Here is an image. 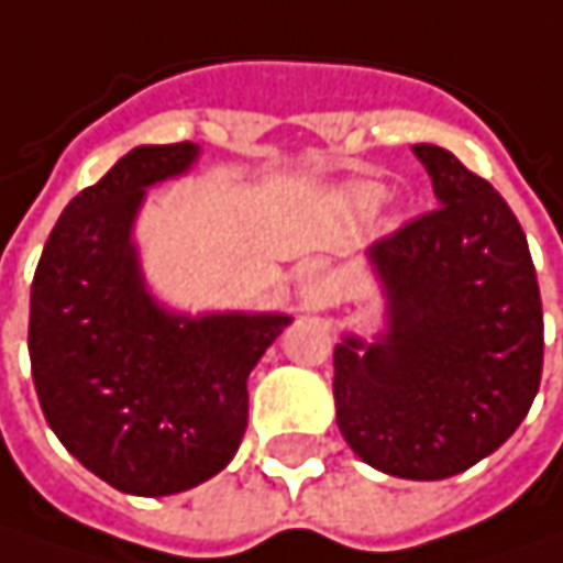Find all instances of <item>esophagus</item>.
<instances>
[{"mask_svg": "<svg viewBox=\"0 0 563 563\" xmlns=\"http://www.w3.org/2000/svg\"><path fill=\"white\" fill-rule=\"evenodd\" d=\"M299 286H302V296L306 302H318L328 289V267L321 261H312L299 271Z\"/></svg>", "mask_w": 563, "mask_h": 563, "instance_id": "obj_1", "label": "esophagus"}]
</instances>
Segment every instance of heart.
Segmentation results:
<instances>
[{
  "mask_svg": "<svg viewBox=\"0 0 563 563\" xmlns=\"http://www.w3.org/2000/svg\"><path fill=\"white\" fill-rule=\"evenodd\" d=\"M379 200H382L379 184H356V187L350 190V207H353L356 213H373V210L379 207Z\"/></svg>",
  "mask_w": 563,
  "mask_h": 563,
  "instance_id": "1",
  "label": "heart"
}]
</instances>
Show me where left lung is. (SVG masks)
I'll return each mask as SVG.
<instances>
[{
  "instance_id": "left-lung-1",
  "label": "left lung",
  "mask_w": 563,
  "mask_h": 563,
  "mask_svg": "<svg viewBox=\"0 0 563 563\" xmlns=\"http://www.w3.org/2000/svg\"><path fill=\"white\" fill-rule=\"evenodd\" d=\"M440 207L369 249L388 292L379 344L334 350L338 427L385 475L452 478L504 446L542 382L545 321L526 232L452 152L420 143Z\"/></svg>"
}]
</instances>
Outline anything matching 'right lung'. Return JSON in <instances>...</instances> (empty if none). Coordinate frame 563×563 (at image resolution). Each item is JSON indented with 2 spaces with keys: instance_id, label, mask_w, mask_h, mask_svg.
Returning a JSON list of instances; mask_svg holds the SVG:
<instances>
[{
  "instance_id": "1",
  "label": "right lung",
  "mask_w": 563,
  "mask_h": 563,
  "mask_svg": "<svg viewBox=\"0 0 563 563\" xmlns=\"http://www.w3.org/2000/svg\"><path fill=\"white\" fill-rule=\"evenodd\" d=\"M190 143L140 146L69 200L31 283V376L59 443L123 494H181L222 472L249 427V373L286 314H165L130 225Z\"/></svg>"
}]
</instances>
